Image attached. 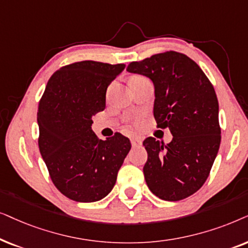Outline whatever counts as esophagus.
Segmentation results:
<instances>
[{
	"label": "esophagus",
	"mask_w": 248,
	"mask_h": 248,
	"mask_svg": "<svg viewBox=\"0 0 248 248\" xmlns=\"http://www.w3.org/2000/svg\"><path fill=\"white\" fill-rule=\"evenodd\" d=\"M130 141H131V145H133V146H140V145L141 144V140L138 137H133L130 140Z\"/></svg>",
	"instance_id": "1"
}]
</instances>
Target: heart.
Returning a JSON list of instances; mask_svg holds the SVG:
<instances>
[{
  "label": "heart",
  "instance_id": "b5f03b06",
  "mask_svg": "<svg viewBox=\"0 0 248 248\" xmlns=\"http://www.w3.org/2000/svg\"><path fill=\"white\" fill-rule=\"evenodd\" d=\"M133 78H140V76H134Z\"/></svg>",
  "mask_w": 248,
  "mask_h": 248
}]
</instances>
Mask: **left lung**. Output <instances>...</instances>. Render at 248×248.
Listing matches in <instances>:
<instances>
[{
    "mask_svg": "<svg viewBox=\"0 0 248 248\" xmlns=\"http://www.w3.org/2000/svg\"><path fill=\"white\" fill-rule=\"evenodd\" d=\"M127 71L146 76L155 88L157 128H169V144L147 137L144 177L155 196L180 201L205 183L221 141L219 103L213 85L195 61L168 51L131 62Z\"/></svg>",
    "mask_w": 248,
    "mask_h": 248,
    "instance_id": "left-lung-1",
    "label": "left lung"
}]
</instances>
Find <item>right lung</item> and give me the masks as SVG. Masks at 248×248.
<instances>
[{
	"label": "right lung",
	"instance_id": "right-lung-1",
	"mask_svg": "<svg viewBox=\"0 0 248 248\" xmlns=\"http://www.w3.org/2000/svg\"><path fill=\"white\" fill-rule=\"evenodd\" d=\"M124 67L96 61L64 65L48 79L39 101V152L54 186L76 202L107 196L131 148L121 134L102 140L92 130V117L105 108L108 86Z\"/></svg>",
	"mask_w": 248,
	"mask_h": 248
}]
</instances>
